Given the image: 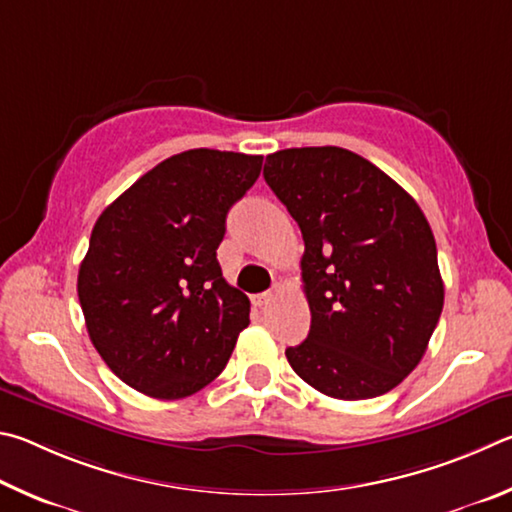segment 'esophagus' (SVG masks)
<instances>
[{
	"mask_svg": "<svg viewBox=\"0 0 512 512\" xmlns=\"http://www.w3.org/2000/svg\"><path fill=\"white\" fill-rule=\"evenodd\" d=\"M270 299H272V290H267V292L256 294L254 303H256V306H267V303H270Z\"/></svg>",
	"mask_w": 512,
	"mask_h": 512,
	"instance_id": "34e87169",
	"label": "esophagus"
}]
</instances>
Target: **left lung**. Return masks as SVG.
Returning <instances> with one entry per match:
<instances>
[{
    "label": "left lung",
    "instance_id": "obj_1",
    "mask_svg": "<svg viewBox=\"0 0 512 512\" xmlns=\"http://www.w3.org/2000/svg\"><path fill=\"white\" fill-rule=\"evenodd\" d=\"M265 182L297 220L306 251V342L285 351L310 387L369 400L423 360L443 312L432 227L414 197L369 159L337 146L265 159Z\"/></svg>",
    "mask_w": 512,
    "mask_h": 512
}]
</instances>
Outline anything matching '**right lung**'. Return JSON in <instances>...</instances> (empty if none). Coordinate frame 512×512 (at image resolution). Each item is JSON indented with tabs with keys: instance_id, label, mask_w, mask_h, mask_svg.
Listing matches in <instances>:
<instances>
[{
	"instance_id": "obj_1",
	"label": "right lung",
	"mask_w": 512,
	"mask_h": 512,
	"mask_svg": "<svg viewBox=\"0 0 512 512\" xmlns=\"http://www.w3.org/2000/svg\"><path fill=\"white\" fill-rule=\"evenodd\" d=\"M261 166V155L179 152L98 215L78 299L94 348L128 387L177 400L227 366L249 299L224 281L215 251Z\"/></svg>"
}]
</instances>
